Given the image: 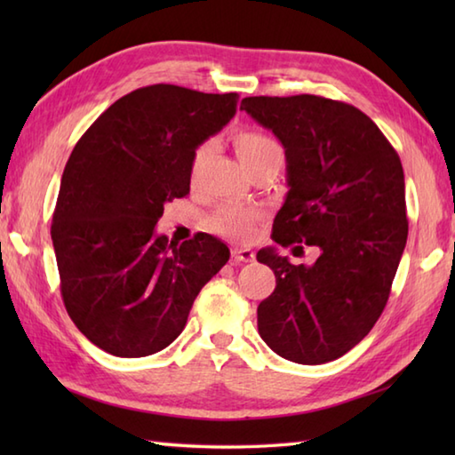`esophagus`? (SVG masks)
Masks as SVG:
<instances>
[{"label": "esophagus", "instance_id": "esophagus-1", "mask_svg": "<svg viewBox=\"0 0 455 455\" xmlns=\"http://www.w3.org/2000/svg\"><path fill=\"white\" fill-rule=\"evenodd\" d=\"M233 258L236 262H252L254 259V250L252 248H233Z\"/></svg>", "mask_w": 455, "mask_h": 455}]
</instances>
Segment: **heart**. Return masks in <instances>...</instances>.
<instances>
[{
  "mask_svg": "<svg viewBox=\"0 0 455 455\" xmlns=\"http://www.w3.org/2000/svg\"><path fill=\"white\" fill-rule=\"evenodd\" d=\"M235 148L240 162L244 164L248 172H252L258 166H264V164H282L283 160V150L279 144L267 137L266 132L259 131H240L235 137ZM212 148L211 142L201 144L196 148L191 156V166H189V180L193 186H196L201 173L205 172L209 160L212 158ZM262 219V211L259 209H248V207H238V205H225L220 207L215 215L211 219V227L217 230V233L228 235L238 240H246L252 236L256 222Z\"/></svg>",
  "mask_w": 455,
  "mask_h": 455,
  "instance_id": "b5f03b06",
  "label": "heart"
}]
</instances>
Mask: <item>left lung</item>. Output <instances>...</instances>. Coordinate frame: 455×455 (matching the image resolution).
Instances as JSON below:
<instances>
[{
	"instance_id": "obj_1",
	"label": "left lung",
	"mask_w": 455,
	"mask_h": 455,
	"mask_svg": "<svg viewBox=\"0 0 455 455\" xmlns=\"http://www.w3.org/2000/svg\"><path fill=\"white\" fill-rule=\"evenodd\" d=\"M240 109L285 148L289 191L272 238L321 252L311 266L275 248L256 254L275 274L274 293L258 305V332L289 362H332L387 305L409 235L401 158L365 113L342 101L259 95Z\"/></svg>"
}]
</instances>
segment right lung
<instances>
[{"label":"right lung","instance_id":"add662e5","mask_svg":"<svg viewBox=\"0 0 455 455\" xmlns=\"http://www.w3.org/2000/svg\"><path fill=\"white\" fill-rule=\"evenodd\" d=\"M236 103V93L148 85L115 101L74 147L51 235L66 311L101 350H164L228 262L219 238L168 243L156 222L166 203L188 196L193 152L235 117Z\"/></svg>","mask_w":455,"mask_h":455}]
</instances>
